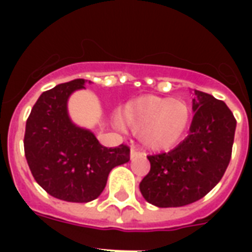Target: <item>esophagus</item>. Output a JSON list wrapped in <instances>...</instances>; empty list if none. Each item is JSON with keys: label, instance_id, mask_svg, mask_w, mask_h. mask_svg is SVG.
Listing matches in <instances>:
<instances>
[{"label": "esophagus", "instance_id": "esophagus-1", "mask_svg": "<svg viewBox=\"0 0 252 252\" xmlns=\"http://www.w3.org/2000/svg\"><path fill=\"white\" fill-rule=\"evenodd\" d=\"M131 159L133 160V159H137V158H142V153L140 151H137V150H135V148H131Z\"/></svg>", "mask_w": 252, "mask_h": 252}]
</instances>
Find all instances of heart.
I'll return each instance as SVG.
<instances>
[{"mask_svg":"<svg viewBox=\"0 0 252 252\" xmlns=\"http://www.w3.org/2000/svg\"><path fill=\"white\" fill-rule=\"evenodd\" d=\"M119 120L124 126L142 133L143 146L154 153L177 147L189 131L193 109L184 99L144 95L123 108Z\"/></svg>","mask_w":252,"mask_h":252,"instance_id":"heart-1","label":"heart"}]
</instances>
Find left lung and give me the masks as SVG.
Returning <instances> with one entry per match:
<instances>
[{
  "label": "left lung",
  "instance_id": "left-lung-1",
  "mask_svg": "<svg viewBox=\"0 0 252 252\" xmlns=\"http://www.w3.org/2000/svg\"><path fill=\"white\" fill-rule=\"evenodd\" d=\"M189 135L169 153L150 155L140 182L144 200L159 208L189 205L220 182L232 154L236 120L225 102L194 90Z\"/></svg>",
  "mask_w": 252,
  "mask_h": 252
}]
</instances>
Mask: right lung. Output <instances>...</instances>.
I'll use <instances>...</instances> for the list:
<instances>
[{"label": "right lung", "mask_w": 252, "mask_h": 252, "mask_svg": "<svg viewBox=\"0 0 252 252\" xmlns=\"http://www.w3.org/2000/svg\"><path fill=\"white\" fill-rule=\"evenodd\" d=\"M85 83L74 79L44 92L25 126L24 151L31 173L48 194L67 202L95 200L110 170L129 160L126 146L104 147L93 132L70 119L68 98L85 89Z\"/></svg>", "instance_id": "1"}]
</instances>
